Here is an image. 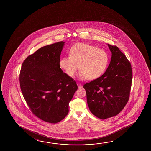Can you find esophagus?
<instances>
[{"label":"esophagus","instance_id":"1","mask_svg":"<svg viewBox=\"0 0 151 151\" xmlns=\"http://www.w3.org/2000/svg\"><path fill=\"white\" fill-rule=\"evenodd\" d=\"M77 86H78V88H82V87H83L82 84H80V83H77Z\"/></svg>","mask_w":151,"mask_h":151}]
</instances>
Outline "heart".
Wrapping results in <instances>:
<instances>
[{
  "instance_id": "obj_1",
  "label": "heart",
  "mask_w": 151,
  "mask_h": 151,
  "mask_svg": "<svg viewBox=\"0 0 151 151\" xmlns=\"http://www.w3.org/2000/svg\"><path fill=\"white\" fill-rule=\"evenodd\" d=\"M70 55L62 57L60 66L70 77L80 67L78 77L96 79L106 71L109 64V56L105 50L90 45L79 43L70 50Z\"/></svg>"
}]
</instances>
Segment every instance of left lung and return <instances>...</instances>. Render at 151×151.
I'll use <instances>...</instances> for the list:
<instances>
[{
    "label": "left lung",
    "mask_w": 151,
    "mask_h": 151,
    "mask_svg": "<svg viewBox=\"0 0 151 151\" xmlns=\"http://www.w3.org/2000/svg\"><path fill=\"white\" fill-rule=\"evenodd\" d=\"M111 60L101 76L84 84L91 113L101 119L116 116L129 101L133 78L131 63L116 46L108 44Z\"/></svg>",
    "instance_id": "left-lung-1"
}]
</instances>
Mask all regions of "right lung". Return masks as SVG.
<instances>
[{
	"label": "right lung",
	"mask_w": 151,
	"mask_h": 151,
	"mask_svg": "<svg viewBox=\"0 0 151 151\" xmlns=\"http://www.w3.org/2000/svg\"><path fill=\"white\" fill-rule=\"evenodd\" d=\"M64 42L40 48L23 62L20 89L32 113L57 123L68 113V104L77 89L76 81L63 72L60 56Z\"/></svg>",
	"instance_id": "1"
}]
</instances>
